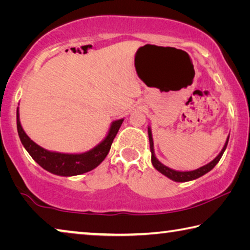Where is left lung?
<instances>
[{
    "instance_id": "1",
    "label": "left lung",
    "mask_w": 250,
    "mask_h": 250,
    "mask_svg": "<svg viewBox=\"0 0 250 250\" xmlns=\"http://www.w3.org/2000/svg\"><path fill=\"white\" fill-rule=\"evenodd\" d=\"M147 133H149V140H150V149H151V161H152V164H153V167L158 170L159 172L162 173L163 175L167 176L168 179H171L175 182H188V181H192V180H195L197 177H201L202 175L206 174L207 172H209L211 168H214V167L216 166L218 163V161L221 160L222 155L224 153V151H225L226 146H227V143H228V139H229V135H228L227 140L225 146H224L223 150L221 151V153H219L216 158H215L211 162H209L208 164H206V166L202 167L200 168H197V170H194V171H188V172H180V171H174L172 170V168L167 167L166 166H163L162 163L160 162V161L155 158V154H154V150H153V139H152V133H151V130L150 128L147 129Z\"/></svg>"
}]
</instances>
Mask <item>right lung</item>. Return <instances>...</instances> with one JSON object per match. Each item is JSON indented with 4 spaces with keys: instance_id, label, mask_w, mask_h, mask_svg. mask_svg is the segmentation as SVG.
Listing matches in <instances>:
<instances>
[{
    "instance_id": "right-lung-1",
    "label": "right lung",
    "mask_w": 250,
    "mask_h": 250,
    "mask_svg": "<svg viewBox=\"0 0 250 250\" xmlns=\"http://www.w3.org/2000/svg\"><path fill=\"white\" fill-rule=\"evenodd\" d=\"M124 119L113 121L109 133L104 140L97 146L94 149L82 154H64L57 152H50L37 146L32 141L24 132L21 125L19 108L16 111V125H18V132L20 135L21 142L27 150L29 155L36 161L40 166L53 174L62 176H73L79 175L83 173L94 170L103 162L105 156L109 153L110 147L113 142V139L119 131Z\"/></svg>"
}]
</instances>
